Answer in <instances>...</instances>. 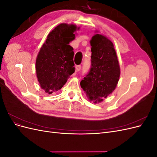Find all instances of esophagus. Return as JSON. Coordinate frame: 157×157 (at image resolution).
I'll return each instance as SVG.
<instances>
[{"label":"esophagus","mask_w":157,"mask_h":157,"mask_svg":"<svg viewBox=\"0 0 157 157\" xmlns=\"http://www.w3.org/2000/svg\"><path fill=\"white\" fill-rule=\"evenodd\" d=\"M75 68H76V70H77V71H80V69H81V65H76Z\"/></svg>","instance_id":"esophagus-1"}]
</instances>
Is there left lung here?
Here are the masks:
<instances>
[{
  "label": "left lung",
  "instance_id": "1",
  "mask_svg": "<svg viewBox=\"0 0 157 157\" xmlns=\"http://www.w3.org/2000/svg\"><path fill=\"white\" fill-rule=\"evenodd\" d=\"M91 67L80 82L81 88L95 103L101 102L115 89L121 71L113 42L96 34L90 40Z\"/></svg>",
  "mask_w": 157,
  "mask_h": 157
}]
</instances>
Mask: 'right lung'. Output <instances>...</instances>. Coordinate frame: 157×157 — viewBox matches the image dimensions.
Listing matches in <instances>:
<instances>
[{"label":"right lung","instance_id":"add662e5","mask_svg":"<svg viewBox=\"0 0 157 157\" xmlns=\"http://www.w3.org/2000/svg\"><path fill=\"white\" fill-rule=\"evenodd\" d=\"M76 30L75 25L59 24L49 33L37 56L38 81L40 87L49 94L62 88L75 72V54L69 42L75 39Z\"/></svg>","mask_w":157,"mask_h":157}]
</instances>
